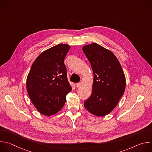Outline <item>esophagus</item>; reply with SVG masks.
<instances>
[{
    "label": "esophagus",
    "mask_w": 152,
    "mask_h": 152,
    "mask_svg": "<svg viewBox=\"0 0 152 152\" xmlns=\"http://www.w3.org/2000/svg\"><path fill=\"white\" fill-rule=\"evenodd\" d=\"M80 83H76V86L77 88H78V87H79V86H80Z\"/></svg>",
    "instance_id": "34e87169"
}]
</instances>
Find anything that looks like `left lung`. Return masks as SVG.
Here are the masks:
<instances>
[{
	"label": "left lung",
	"mask_w": 152,
	"mask_h": 152,
	"mask_svg": "<svg viewBox=\"0 0 152 152\" xmlns=\"http://www.w3.org/2000/svg\"><path fill=\"white\" fill-rule=\"evenodd\" d=\"M82 50L94 75L92 93L85 101V107L94 115L104 116L114 109L124 94V72L114 53L97 43L84 46Z\"/></svg>",
	"instance_id": "1"
}]
</instances>
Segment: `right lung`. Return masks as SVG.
<instances>
[{"label": "right lung", "mask_w": 152, "mask_h": 152, "mask_svg": "<svg viewBox=\"0 0 152 152\" xmlns=\"http://www.w3.org/2000/svg\"><path fill=\"white\" fill-rule=\"evenodd\" d=\"M70 46L59 44L42 52L33 62L26 80V89L36 109L50 116L58 113L72 86L64 59Z\"/></svg>", "instance_id": "add662e5"}]
</instances>
